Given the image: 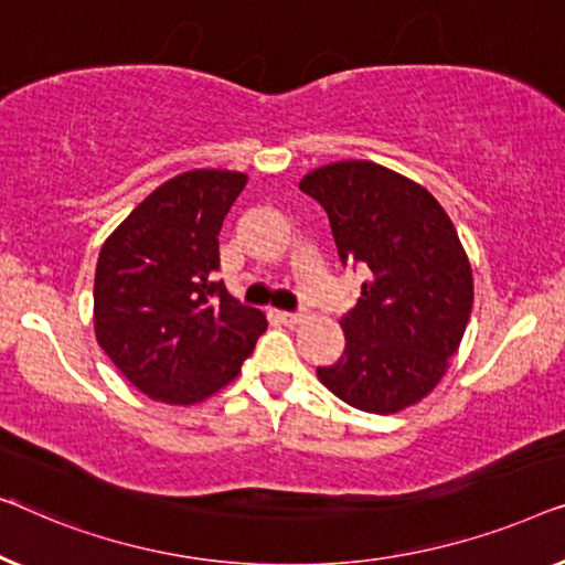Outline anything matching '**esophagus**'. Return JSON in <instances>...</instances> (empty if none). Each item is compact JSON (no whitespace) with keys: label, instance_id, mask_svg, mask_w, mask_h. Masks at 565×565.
I'll return each instance as SVG.
<instances>
[{"label":"esophagus","instance_id":"obj_1","mask_svg":"<svg viewBox=\"0 0 565 565\" xmlns=\"http://www.w3.org/2000/svg\"><path fill=\"white\" fill-rule=\"evenodd\" d=\"M279 317H281L284 324H289V328H294V324H299L301 320H305V315H301V312H281Z\"/></svg>","mask_w":565,"mask_h":565}]
</instances>
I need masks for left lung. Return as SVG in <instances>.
Listing matches in <instances>:
<instances>
[{"mask_svg":"<svg viewBox=\"0 0 565 565\" xmlns=\"http://www.w3.org/2000/svg\"><path fill=\"white\" fill-rule=\"evenodd\" d=\"M299 189L328 212L340 264L365 274L359 305L340 317L345 351L317 376L361 412L417 404L471 317V266L456 227L427 189L371 161L322 166Z\"/></svg>","mask_w":565,"mask_h":565,"instance_id":"1","label":"left lung"}]
</instances>
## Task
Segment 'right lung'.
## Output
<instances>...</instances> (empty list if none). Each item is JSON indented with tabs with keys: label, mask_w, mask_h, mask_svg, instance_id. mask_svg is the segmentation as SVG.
Wrapping results in <instances>:
<instances>
[{
	"label": "right lung",
	"mask_w": 565,
	"mask_h": 565,
	"mask_svg": "<svg viewBox=\"0 0 565 565\" xmlns=\"http://www.w3.org/2000/svg\"><path fill=\"white\" fill-rule=\"evenodd\" d=\"M248 177L196 169L148 194L107 243L94 274V330L122 376L166 404L227 386L268 322L230 297L220 230Z\"/></svg>",
	"instance_id": "1"
}]
</instances>
